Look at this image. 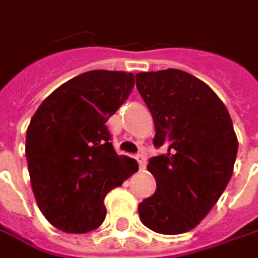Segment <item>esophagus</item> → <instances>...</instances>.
Listing matches in <instances>:
<instances>
[{"label": "esophagus", "mask_w": 258, "mask_h": 258, "mask_svg": "<svg viewBox=\"0 0 258 258\" xmlns=\"http://www.w3.org/2000/svg\"><path fill=\"white\" fill-rule=\"evenodd\" d=\"M136 160H138V163H139L140 170H145V168H146V159H145V156H143V154H138V156H136Z\"/></svg>", "instance_id": "obj_1"}]
</instances>
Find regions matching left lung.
Wrapping results in <instances>:
<instances>
[{"label":"left lung","instance_id":"obj_1","mask_svg":"<svg viewBox=\"0 0 258 258\" xmlns=\"http://www.w3.org/2000/svg\"><path fill=\"white\" fill-rule=\"evenodd\" d=\"M136 87L152 112L149 160L156 192L139 204L142 223L161 234L197 226L221 198L233 173L237 138L226 106L200 78L177 69L138 73Z\"/></svg>","mask_w":258,"mask_h":258}]
</instances>
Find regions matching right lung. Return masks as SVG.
<instances>
[{
  "instance_id": "1",
  "label": "right lung",
  "mask_w": 258,
  "mask_h": 258,
  "mask_svg": "<svg viewBox=\"0 0 258 258\" xmlns=\"http://www.w3.org/2000/svg\"><path fill=\"white\" fill-rule=\"evenodd\" d=\"M133 85L132 73H83L51 92L31 119L25 153L32 189L58 230L101 226L106 194L139 170L136 160L116 154L105 125Z\"/></svg>"
}]
</instances>
